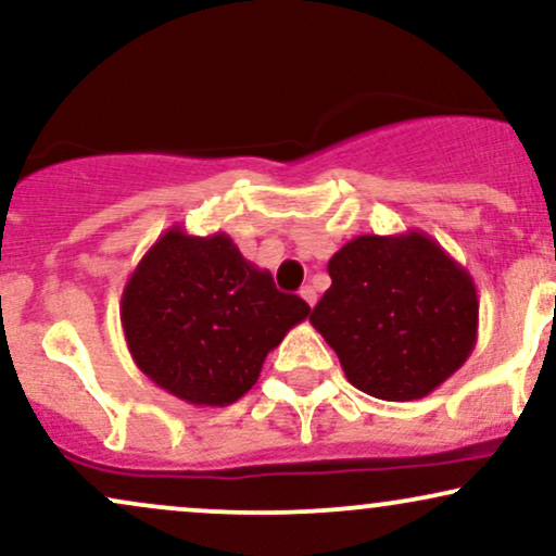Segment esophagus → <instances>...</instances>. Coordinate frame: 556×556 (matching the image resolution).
Instances as JSON below:
<instances>
[{
    "label": "esophagus",
    "instance_id": "obj_1",
    "mask_svg": "<svg viewBox=\"0 0 556 556\" xmlns=\"http://www.w3.org/2000/svg\"><path fill=\"white\" fill-rule=\"evenodd\" d=\"M300 298H303L305 303L311 305V308H314V305H316V290H314V287H311V285H305L303 290H300Z\"/></svg>",
    "mask_w": 556,
    "mask_h": 556
}]
</instances>
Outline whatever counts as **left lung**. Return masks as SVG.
I'll return each instance as SVG.
<instances>
[{
  "label": "left lung",
  "instance_id": "8db88e82",
  "mask_svg": "<svg viewBox=\"0 0 556 556\" xmlns=\"http://www.w3.org/2000/svg\"><path fill=\"white\" fill-rule=\"evenodd\" d=\"M331 287L311 324L371 397L420 400L473 353V277L420 229L361 235L329 261Z\"/></svg>",
  "mask_w": 556,
  "mask_h": 556
}]
</instances>
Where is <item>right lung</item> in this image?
Segmentation results:
<instances>
[{"label": "right lung", "instance_id": "add662e5", "mask_svg": "<svg viewBox=\"0 0 556 556\" xmlns=\"http://www.w3.org/2000/svg\"><path fill=\"white\" fill-rule=\"evenodd\" d=\"M308 314V303L279 292L229 235L195 238L182 227L146 251L119 303L136 366L172 397L201 407L238 402Z\"/></svg>", "mask_w": 556, "mask_h": 556}]
</instances>
